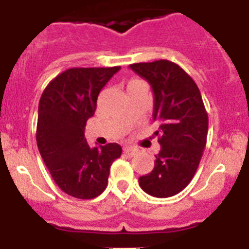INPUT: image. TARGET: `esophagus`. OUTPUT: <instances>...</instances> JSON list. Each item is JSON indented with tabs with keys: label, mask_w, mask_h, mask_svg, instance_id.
I'll use <instances>...</instances> for the list:
<instances>
[{
	"label": "esophagus",
	"mask_w": 249,
	"mask_h": 249,
	"mask_svg": "<svg viewBox=\"0 0 249 249\" xmlns=\"http://www.w3.org/2000/svg\"><path fill=\"white\" fill-rule=\"evenodd\" d=\"M123 152H124L126 155H128L129 157H133V156H136L138 153V149L135 148V147L126 146V147H123Z\"/></svg>",
	"instance_id": "1"
}]
</instances>
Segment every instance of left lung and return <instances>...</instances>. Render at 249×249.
Returning <instances> with one entry per match:
<instances>
[{
    "label": "left lung",
    "instance_id": "1",
    "mask_svg": "<svg viewBox=\"0 0 249 249\" xmlns=\"http://www.w3.org/2000/svg\"><path fill=\"white\" fill-rule=\"evenodd\" d=\"M129 67L151 85L153 121L160 124L155 132L160 144L155 168L138 182L153 197H172L190 183L206 147L208 114L201 92L183 68L167 59Z\"/></svg>",
    "mask_w": 249,
    "mask_h": 249
}]
</instances>
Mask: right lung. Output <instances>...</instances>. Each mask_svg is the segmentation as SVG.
Returning <instances> with one entry per match:
<instances>
[{
    "mask_svg": "<svg viewBox=\"0 0 249 249\" xmlns=\"http://www.w3.org/2000/svg\"><path fill=\"white\" fill-rule=\"evenodd\" d=\"M120 68L66 70L48 83L39 100L38 151L57 186L74 198L100 196L108 183L111 164L122 153L118 143L91 148L85 137L101 89Z\"/></svg>",
    "mask_w": 249,
    "mask_h": 249,
    "instance_id": "obj_1",
    "label": "right lung"
}]
</instances>
